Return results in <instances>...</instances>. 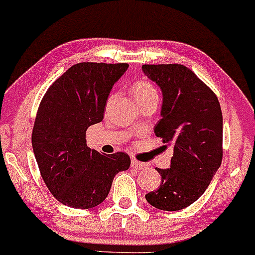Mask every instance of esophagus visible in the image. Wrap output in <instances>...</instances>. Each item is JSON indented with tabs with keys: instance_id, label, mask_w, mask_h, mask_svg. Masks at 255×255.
Wrapping results in <instances>:
<instances>
[{
	"instance_id": "esophagus-1",
	"label": "esophagus",
	"mask_w": 255,
	"mask_h": 255,
	"mask_svg": "<svg viewBox=\"0 0 255 255\" xmlns=\"http://www.w3.org/2000/svg\"><path fill=\"white\" fill-rule=\"evenodd\" d=\"M131 167L136 168V170H145L148 167V165L145 162L142 161H137V160H132L131 161Z\"/></svg>"
}]
</instances>
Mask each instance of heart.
I'll use <instances>...</instances> for the list:
<instances>
[{"instance_id":"obj_1","label":"heart","mask_w":255,"mask_h":255,"mask_svg":"<svg viewBox=\"0 0 255 255\" xmlns=\"http://www.w3.org/2000/svg\"><path fill=\"white\" fill-rule=\"evenodd\" d=\"M151 95L158 96V94H156L155 88H154L149 82L139 81L133 85V96H135L136 101L137 100L144 99V97H148Z\"/></svg>"}]
</instances>
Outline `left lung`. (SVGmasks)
Returning <instances> with one entry per match:
<instances>
[{
    "instance_id": "1",
    "label": "left lung",
    "mask_w": 255,
    "mask_h": 255,
    "mask_svg": "<svg viewBox=\"0 0 255 255\" xmlns=\"http://www.w3.org/2000/svg\"><path fill=\"white\" fill-rule=\"evenodd\" d=\"M142 71L162 93L154 133L173 147L170 168L156 167L161 183L145 200L158 210L179 211L205 193L222 164V110L216 94L185 66L143 65Z\"/></svg>"
}]
</instances>
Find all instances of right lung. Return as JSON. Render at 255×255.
<instances>
[{
	"instance_id": "1",
	"label": "right lung",
	"mask_w": 255,
	"mask_h": 255,
	"mask_svg": "<svg viewBox=\"0 0 255 255\" xmlns=\"http://www.w3.org/2000/svg\"><path fill=\"white\" fill-rule=\"evenodd\" d=\"M128 64L81 62L56 79L39 104L32 148L42 178L68 207L88 210L110 193L114 176L130 167V156L100 154L87 145L88 128L104 119L113 85Z\"/></svg>"
}]
</instances>
